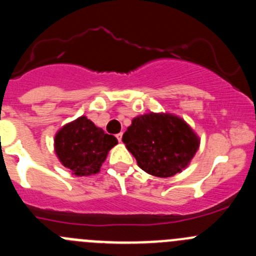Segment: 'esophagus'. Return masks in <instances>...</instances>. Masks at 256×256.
Here are the masks:
<instances>
[{"label": "esophagus", "mask_w": 256, "mask_h": 256, "mask_svg": "<svg viewBox=\"0 0 256 256\" xmlns=\"http://www.w3.org/2000/svg\"><path fill=\"white\" fill-rule=\"evenodd\" d=\"M116 138H118V141H119V142H122V138H123V133H118V134H116Z\"/></svg>", "instance_id": "obj_1"}]
</instances>
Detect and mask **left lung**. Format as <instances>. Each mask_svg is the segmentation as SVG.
Returning a JSON list of instances; mask_svg holds the SVG:
<instances>
[{"mask_svg": "<svg viewBox=\"0 0 256 256\" xmlns=\"http://www.w3.org/2000/svg\"><path fill=\"white\" fill-rule=\"evenodd\" d=\"M122 141L142 170L162 178L186 168L198 148V138L182 119L154 112L134 118Z\"/></svg>", "mask_w": 256, "mask_h": 256, "instance_id": "1", "label": "left lung"}]
</instances>
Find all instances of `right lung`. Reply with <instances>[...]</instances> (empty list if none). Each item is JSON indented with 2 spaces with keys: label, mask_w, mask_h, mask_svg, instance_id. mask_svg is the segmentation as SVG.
Here are the masks:
<instances>
[{
  "label": "right lung",
  "mask_w": 256,
  "mask_h": 256,
  "mask_svg": "<svg viewBox=\"0 0 256 256\" xmlns=\"http://www.w3.org/2000/svg\"><path fill=\"white\" fill-rule=\"evenodd\" d=\"M118 144L86 116L61 128L55 137V151L64 166L76 176H91L100 170L108 150Z\"/></svg>",
  "instance_id": "obj_1"
}]
</instances>
